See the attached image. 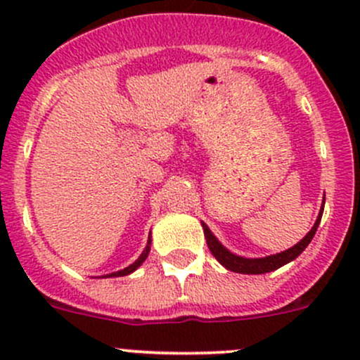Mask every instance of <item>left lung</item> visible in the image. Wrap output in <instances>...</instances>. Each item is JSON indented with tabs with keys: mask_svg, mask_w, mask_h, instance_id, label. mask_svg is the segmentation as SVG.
I'll return each instance as SVG.
<instances>
[{
	"mask_svg": "<svg viewBox=\"0 0 360 360\" xmlns=\"http://www.w3.org/2000/svg\"><path fill=\"white\" fill-rule=\"evenodd\" d=\"M324 203H326V197H324V200H322V207H321V210H319V216H317V221H315V224L311 226V230L308 231V233L304 235L300 242H297L296 245H292L291 249L284 250V252L271 254V256H266V257L237 256V254H233L231 250H228L219 240H217L216 237H214V233L209 230V226H207L205 223H202L203 235H205L207 245H209L212 256L216 257V259L219 261V263L223 264L226 270L235 271V274H245V275L268 274V271H274V270H277V268L284 266V264L291 263L292 259H296V257L308 248V244H310L311 238H314L315 231H317V228H319V223H321V219H322Z\"/></svg>",
	"mask_w": 360,
	"mask_h": 360,
	"instance_id": "1",
	"label": "left lung"
}]
</instances>
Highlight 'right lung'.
<instances>
[{"instance_id":"1","label":"right lung","mask_w":360,"mask_h":360,"mask_svg":"<svg viewBox=\"0 0 360 360\" xmlns=\"http://www.w3.org/2000/svg\"><path fill=\"white\" fill-rule=\"evenodd\" d=\"M150 250H151V233H150V237H148L146 248H144L143 252H141V256L137 257V259L134 261L132 264H129V266L123 268V270H120V271H112V274H110V275H104V277H123V275H130V274H132V271H136L137 268H139L141 264L144 263V261H146V257H148V254H150Z\"/></svg>"}]
</instances>
